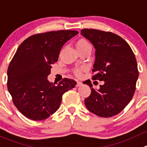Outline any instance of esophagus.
I'll use <instances>...</instances> for the list:
<instances>
[{"label": "esophagus", "mask_w": 147, "mask_h": 147, "mask_svg": "<svg viewBox=\"0 0 147 147\" xmlns=\"http://www.w3.org/2000/svg\"><path fill=\"white\" fill-rule=\"evenodd\" d=\"M82 84V83L81 82H79V81L76 82V87H79V86H81Z\"/></svg>", "instance_id": "esophagus-1"}]
</instances>
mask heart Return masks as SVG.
<instances>
[{"label": "heart", "mask_w": 147, "mask_h": 147, "mask_svg": "<svg viewBox=\"0 0 147 147\" xmlns=\"http://www.w3.org/2000/svg\"><path fill=\"white\" fill-rule=\"evenodd\" d=\"M76 48H77L79 52L87 50V49H90V50L92 51V45L90 43V41L85 38H81L76 42ZM82 68H76L74 69V74L76 76H80L82 75Z\"/></svg>", "instance_id": "heart-1"}]
</instances>
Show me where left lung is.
Segmentation results:
<instances>
[{"instance_id": "obj_1", "label": "left lung", "mask_w": 147, "mask_h": 147, "mask_svg": "<svg viewBox=\"0 0 147 147\" xmlns=\"http://www.w3.org/2000/svg\"><path fill=\"white\" fill-rule=\"evenodd\" d=\"M81 34L93 44L95 61L92 80L103 81L98 90L92 88L84 100L90 111L101 117H111L120 113L130 103L136 91L138 70L136 59L129 44L111 32L82 29Z\"/></svg>"}]
</instances>
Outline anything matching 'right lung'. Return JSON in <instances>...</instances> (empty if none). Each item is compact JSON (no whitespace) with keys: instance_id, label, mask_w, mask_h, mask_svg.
I'll return each instance as SVG.
<instances>
[{"instance_id":"1","label":"right lung","mask_w":147,"mask_h":147,"mask_svg":"<svg viewBox=\"0 0 147 147\" xmlns=\"http://www.w3.org/2000/svg\"><path fill=\"white\" fill-rule=\"evenodd\" d=\"M78 33L71 30L38 33L18 47L8 68L7 87L14 106L26 117L47 119L59 109L63 94L76 85L68 78L50 83L47 76L65 43Z\"/></svg>"}]
</instances>
